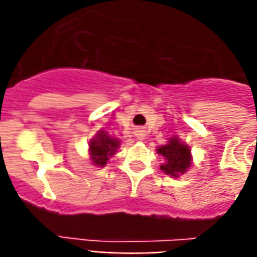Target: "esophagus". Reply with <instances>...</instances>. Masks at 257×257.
Wrapping results in <instances>:
<instances>
[{
    "mask_svg": "<svg viewBox=\"0 0 257 257\" xmlns=\"http://www.w3.org/2000/svg\"><path fill=\"white\" fill-rule=\"evenodd\" d=\"M135 136H136V139L139 141H143L145 137V131L143 128H137L136 131H135Z\"/></svg>",
    "mask_w": 257,
    "mask_h": 257,
    "instance_id": "obj_1",
    "label": "esophagus"
}]
</instances>
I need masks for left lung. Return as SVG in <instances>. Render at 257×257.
I'll return each mask as SVG.
<instances>
[{
	"label": "left lung",
	"mask_w": 257,
	"mask_h": 257,
	"mask_svg": "<svg viewBox=\"0 0 257 257\" xmlns=\"http://www.w3.org/2000/svg\"><path fill=\"white\" fill-rule=\"evenodd\" d=\"M156 152L164 159L160 169L173 179L187 173L192 167L191 148L180 140L179 136H172L167 144L157 147Z\"/></svg>",
	"instance_id": "1"
}]
</instances>
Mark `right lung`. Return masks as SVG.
Returning a JSON list of instances; mask_svg holds the SVG:
<instances>
[{
  "mask_svg": "<svg viewBox=\"0 0 257 257\" xmlns=\"http://www.w3.org/2000/svg\"><path fill=\"white\" fill-rule=\"evenodd\" d=\"M89 159L96 167H105L110 157L116 155L117 149L120 148L121 141L116 137L109 136L104 129L97 131L94 136L89 140Z\"/></svg>",
  "mask_w": 257,
  "mask_h": 257,
  "instance_id": "obj_1",
  "label": "right lung"
}]
</instances>
